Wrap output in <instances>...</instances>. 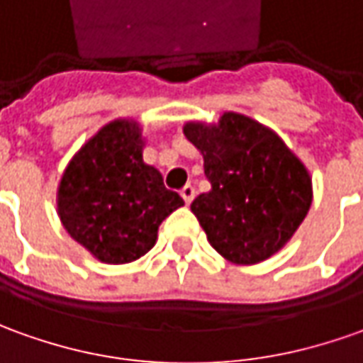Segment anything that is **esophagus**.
<instances>
[{
    "instance_id": "1",
    "label": "esophagus",
    "mask_w": 363,
    "mask_h": 363,
    "mask_svg": "<svg viewBox=\"0 0 363 363\" xmlns=\"http://www.w3.org/2000/svg\"><path fill=\"white\" fill-rule=\"evenodd\" d=\"M181 196L184 199V202H186V204H191V202L194 201V186L186 184V186H184V189L181 191Z\"/></svg>"
}]
</instances>
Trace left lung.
I'll return each mask as SVG.
<instances>
[{
    "label": "left lung",
    "mask_w": 363,
    "mask_h": 363,
    "mask_svg": "<svg viewBox=\"0 0 363 363\" xmlns=\"http://www.w3.org/2000/svg\"><path fill=\"white\" fill-rule=\"evenodd\" d=\"M211 191L191 211L216 252L233 264H258L284 246L312 204V179L274 130L240 113L216 125L186 123Z\"/></svg>",
    "instance_id": "1"
}]
</instances>
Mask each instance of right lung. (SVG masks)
<instances>
[{"instance_id":"add662e5","label":"right lung","mask_w":363,"mask_h":363,"mask_svg":"<svg viewBox=\"0 0 363 363\" xmlns=\"http://www.w3.org/2000/svg\"><path fill=\"white\" fill-rule=\"evenodd\" d=\"M137 121H111L69 161L57 189L65 230L105 264H127L157 242L161 223L184 204L143 161Z\"/></svg>"}]
</instances>
